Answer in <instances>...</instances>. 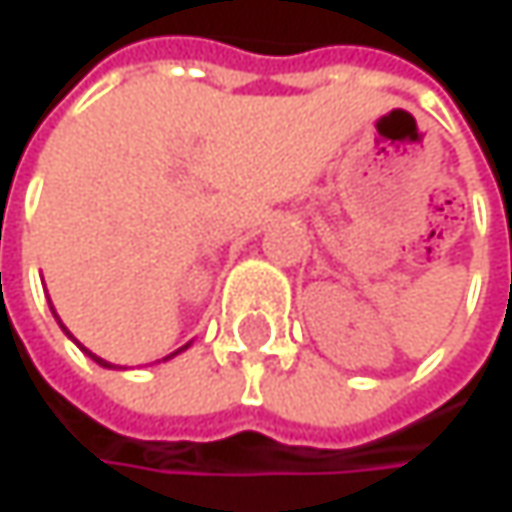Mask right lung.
<instances>
[{
  "label": "right lung",
  "instance_id": "add662e5",
  "mask_svg": "<svg viewBox=\"0 0 512 512\" xmlns=\"http://www.w3.org/2000/svg\"><path fill=\"white\" fill-rule=\"evenodd\" d=\"M53 316H56V310H53ZM56 319H59V316H56ZM59 325H62V322H59ZM62 328H65V325H62ZM65 334H68V328H65ZM68 337H71V334H68ZM71 340H74V337H71ZM77 346H80V343H77ZM80 349H83V346H80ZM184 349H187V346H181L178 352H184ZM83 352H86V355H89V358H92L95 364H101V367H113V364H107V361H101L98 355H92L89 349H83ZM178 352H172V355H178ZM172 355H169V358H172ZM163 361H166V358H163Z\"/></svg>",
  "mask_w": 512,
  "mask_h": 512
}]
</instances>
